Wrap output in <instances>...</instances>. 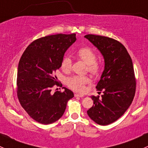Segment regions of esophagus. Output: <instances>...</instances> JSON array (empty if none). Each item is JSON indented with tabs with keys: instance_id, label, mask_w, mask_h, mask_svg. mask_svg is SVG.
Masks as SVG:
<instances>
[{
	"instance_id": "1",
	"label": "esophagus",
	"mask_w": 148,
	"mask_h": 148,
	"mask_svg": "<svg viewBox=\"0 0 148 148\" xmlns=\"http://www.w3.org/2000/svg\"><path fill=\"white\" fill-rule=\"evenodd\" d=\"M74 97H84V95H79V94H75V95H74Z\"/></svg>"
}]
</instances>
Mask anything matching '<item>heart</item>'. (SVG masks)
<instances>
[{
	"label": "heart",
	"instance_id": "b5f03b06",
	"mask_svg": "<svg viewBox=\"0 0 148 148\" xmlns=\"http://www.w3.org/2000/svg\"><path fill=\"white\" fill-rule=\"evenodd\" d=\"M77 56L83 62L87 64L89 72L95 75H98L101 72L102 64L100 62L96 60L97 54L92 48L84 46L80 48L77 52ZM72 62L69 56H64L62 61L61 67L65 71H69L71 69ZM91 83V79L86 76L74 75L69 77L66 79V84L70 89L78 92H84L85 91L86 84Z\"/></svg>",
	"mask_w": 148,
	"mask_h": 148
}]
</instances>
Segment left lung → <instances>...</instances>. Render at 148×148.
I'll list each match as a JSON object with an SVG mask.
<instances>
[{"label": "left lung", "instance_id": "obj_1", "mask_svg": "<svg viewBox=\"0 0 148 148\" xmlns=\"http://www.w3.org/2000/svg\"><path fill=\"white\" fill-rule=\"evenodd\" d=\"M102 53L104 70L97 85V90L103 92L92 96L94 105L87 111L89 117L100 125H107L118 120L129 108L136 89L132 59L120 42L102 36H85Z\"/></svg>", "mask_w": 148, "mask_h": 148}]
</instances>
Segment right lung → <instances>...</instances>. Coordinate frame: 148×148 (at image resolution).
Wrapping results in <instances>:
<instances>
[{
	"label": "right lung",
	"instance_id": "right-lung-1",
	"mask_svg": "<svg viewBox=\"0 0 148 148\" xmlns=\"http://www.w3.org/2000/svg\"><path fill=\"white\" fill-rule=\"evenodd\" d=\"M76 41V34L46 36L33 41L22 54L17 73V96L28 115L39 123L48 125L59 120L74 93L52 94L53 86H60L55 72L61 67L64 55Z\"/></svg>",
	"mask_w": 148,
	"mask_h": 148
}]
</instances>
